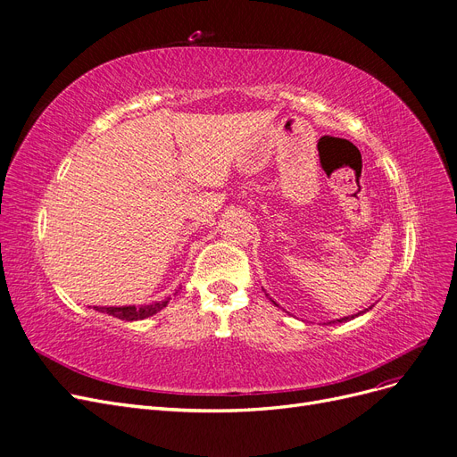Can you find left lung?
I'll return each mask as SVG.
<instances>
[{
  "label": "left lung",
  "instance_id": "8db88e82",
  "mask_svg": "<svg viewBox=\"0 0 457 457\" xmlns=\"http://www.w3.org/2000/svg\"><path fill=\"white\" fill-rule=\"evenodd\" d=\"M271 300V298H270ZM273 302V300H271ZM273 303H276V302H273ZM278 305V303H276ZM361 313H366V312H360L358 315H361ZM358 315H353V317H343V319H337V320H332V322H328V324H334V322H346V320H349V319H354V317H358Z\"/></svg>",
  "mask_w": 457,
  "mask_h": 457
}]
</instances>
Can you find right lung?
<instances>
[{
	"mask_svg": "<svg viewBox=\"0 0 457 457\" xmlns=\"http://www.w3.org/2000/svg\"><path fill=\"white\" fill-rule=\"evenodd\" d=\"M170 298H165L161 302L155 303H148V305H120V307H94L96 312L99 313H106V315H112L116 319L121 320H142V319H148L155 313H159L162 307H167Z\"/></svg>",
	"mask_w": 457,
	"mask_h": 457,
	"instance_id": "obj_1",
	"label": "right lung"
}]
</instances>
